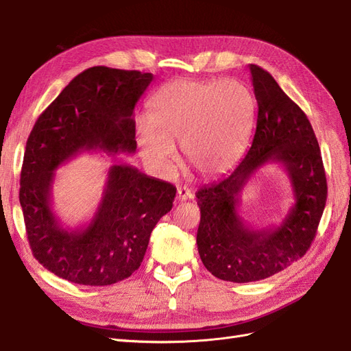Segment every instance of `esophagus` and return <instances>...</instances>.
I'll use <instances>...</instances> for the list:
<instances>
[{
  "mask_svg": "<svg viewBox=\"0 0 351 351\" xmlns=\"http://www.w3.org/2000/svg\"><path fill=\"white\" fill-rule=\"evenodd\" d=\"M193 197V193H192V190L190 189H187V187H178L177 189V200L178 202H186V200H189V199H192Z\"/></svg>",
  "mask_w": 351,
  "mask_h": 351,
  "instance_id": "34e87169",
  "label": "esophagus"
}]
</instances>
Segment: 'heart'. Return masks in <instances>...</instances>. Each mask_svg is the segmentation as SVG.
<instances>
[{
    "mask_svg": "<svg viewBox=\"0 0 351 351\" xmlns=\"http://www.w3.org/2000/svg\"><path fill=\"white\" fill-rule=\"evenodd\" d=\"M253 117V97L239 80L178 79L156 92L151 119H142L136 143L145 161L167 176L182 143L187 164L204 177L230 169L241 154Z\"/></svg>",
    "mask_w": 351,
    "mask_h": 351,
    "instance_id": "1",
    "label": "heart"
}]
</instances>
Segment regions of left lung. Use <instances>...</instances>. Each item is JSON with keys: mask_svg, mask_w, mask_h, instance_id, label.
<instances>
[{"mask_svg": "<svg viewBox=\"0 0 351 351\" xmlns=\"http://www.w3.org/2000/svg\"><path fill=\"white\" fill-rule=\"evenodd\" d=\"M249 70L258 102L250 147L228 176L196 193L199 256L214 277L231 282L268 278L300 259L311 247L326 204L322 156L306 114L268 71L254 64ZM267 163L283 165L295 202L278 226L254 229L243 222L238 206L242 189Z\"/></svg>", "mask_w": 351, "mask_h": 351, "instance_id": "1", "label": "left lung"}]
</instances>
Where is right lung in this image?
<instances>
[{
  "label": "right lung",
  "mask_w": 351,
  "mask_h": 351,
  "mask_svg": "<svg viewBox=\"0 0 351 351\" xmlns=\"http://www.w3.org/2000/svg\"><path fill=\"white\" fill-rule=\"evenodd\" d=\"M152 73L90 67L39 115L26 143L20 205L32 253L57 277L111 285L141 267L156 222L171 210L176 187L114 162L92 219L67 227L52 208L56 171L83 152H136L133 111Z\"/></svg>",
  "instance_id": "add662e5"
}]
</instances>
